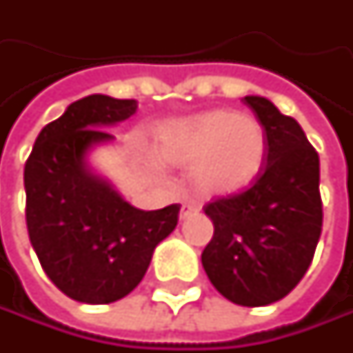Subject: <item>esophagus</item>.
I'll return each mask as SVG.
<instances>
[{"label":"esophagus","mask_w":353,"mask_h":353,"mask_svg":"<svg viewBox=\"0 0 353 353\" xmlns=\"http://www.w3.org/2000/svg\"><path fill=\"white\" fill-rule=\"evenodd\" d=\"M200 210L196 204H183V208H181V220H186L190 214H196Z\"/></svg>","instance_id":"1"}]
</instances>
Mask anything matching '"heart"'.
<instances>
[{"label": "heart", "mask_w": 353, "mask_h": 353, "mask_svg": "<svg viewBox=\"0 0 353 353\" xmlns=\"http://www.w3.org/2000/svg\"><path fill=\"white\" fill-rule=\"evenodd\" d=\"M267 139L250 116L230 110L170 121L159 128L155 155L174 167H194L206 194H232L250 186L263 167Z\"/></svg>", "instance_id": "obj_1"}]
</instances>
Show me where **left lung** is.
Wrapping results in <instances>:
<instances>
[{
    "mask_svg": "<svg viewBox=\"0 0 353 353\" xmlns=\"http://www.w3.org/2000/svg\"><path fill=\"white\" fill-rule=\"evenodd\" d=\"M267 139L263 169L245 192L210 202L214 236L202 267L228 301L265 306L305 277L322 232L319 153L296 119L261 96H245Z\"/></svg>",
    "mask_w": 353,
    "mask_h": 353,
    "instance_id": "left-lung-1",
    "label": "left lung"
}]
</instances>
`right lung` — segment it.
Wrapping results in <instances>:
<instances>
[{
	"mask_svg": "<svg viewBox=\"0 0 353 353\" xmlns=\"http://www.w3.org/2000/svg\"><path fill=\"white\" fill-rule=\"evenodd\" d=\"M135 110V100L103 94L70 103L41 129L25 163L31 245L47 277L78 303L110 305L129 294L179 222V204L139 210L90 165L96 147L114 141L105 128Z\"/></svg>",
	"mask_w": 353,
	"mask_h": 353,
	"instance_id": "right-lung-1",
	"label": "right lung"
}]
</instances>
